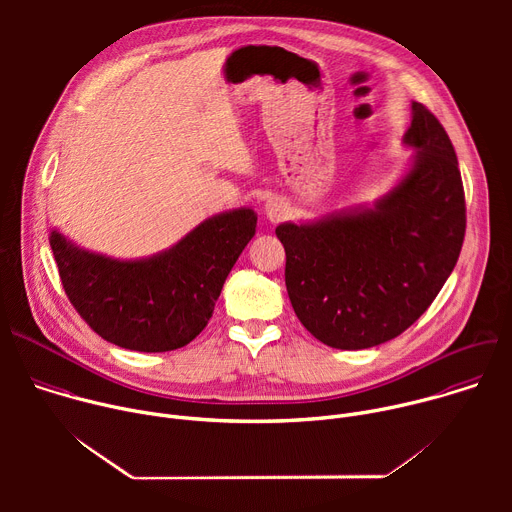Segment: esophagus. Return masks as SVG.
<instances>
[{"instance_id":"1","label":"esophagus","mask_w":512,"mask_h":512,"mask_svg":"<svg viewBox=\"0 0 512 512\" xmlns=\"http://www.w3.org/2000/svg\"><path fill=\"white\" fill-rule=\"evenodd\" d=\"M265 214L271 223H279L281 218L287 214V204L277 198V196H271L267 202H265Z\"/></svg>"}]
</instances>
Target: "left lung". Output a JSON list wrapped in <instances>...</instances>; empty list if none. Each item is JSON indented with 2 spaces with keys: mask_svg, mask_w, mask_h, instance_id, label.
Returning a JSON list of instances; mask_svg holds the SVG:
<instances>
[{
  "mask_svg": "<svg viewBox=\"0 0 512 512\" xmlns=\"http://www.w3.org/2000/svg\"><path fill=\"white\" fill-rule=\"evenodd\" d=\"M403 141L417 150L403 180L375 202L275 229L296 316L340 350L405 332L440 294L462 251L466 200L454 145L421 103Z\"/></svg>",
  "mask_w": 512,
  "mask_h": 512,
  "instance_id": "left-lung-1",
  "label": "left lung"
}]
</instances>
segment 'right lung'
<instances>
[{
  "label": "right lung",
  "mask_w": 512,
  "mask_h": 512,
  "mask_svg": "<svg viewBox=\"0 0 512 512\" xmlns=\"http://www.w3.org/2000/svg\"><path fill=\"white\" fill-rule=\"evenodd\" d=\"M255 227L251 208L216 214L172 249L139 261L83 251L58 231L50 233V247L64 294L101 338L129 350L168 352L204 330Z\"/></svg>",
  "instance_id": "right-lung-1"
}]
</instances>
